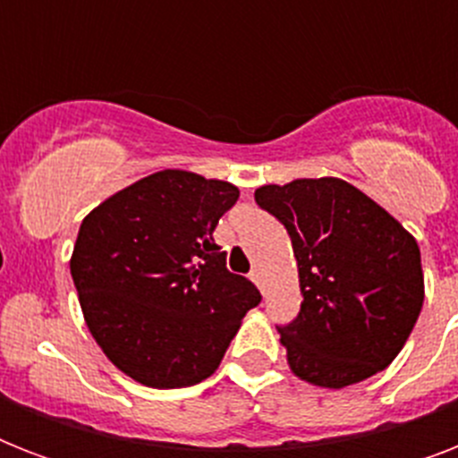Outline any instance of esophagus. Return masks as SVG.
<instances>
[{
    "label": "esophagus",
    "mask_w": 458,
    "mask_h": 458,
    "mask_svg": "<svg viewBox=\"0 0 458 458\" xmlns=\"http://www.w3.org/2000/svg\"><path fill=\"white\" fill-rule=\"evenodd\" d=\"M250 278L254 280V285H257L259 290H264V273L259 271V268H254V271L250 273Z\"/></svg>",
    "instance_id": "esophagus-1"
}]
</instances>
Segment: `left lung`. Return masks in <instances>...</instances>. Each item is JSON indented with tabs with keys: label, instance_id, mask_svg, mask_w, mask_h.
Returning <instances> with one entry per match:
<instances>
[{
	"label": "left lung",
	"instance_id": "left-lung-1",
	"mask_svg": "<svg viewBox=\"0 0 458 458\" xmlns=\"http://www.w3.org/2000/svg\"><path fill=\"white\" fill-rule=\"evenodd\" d=\"M287 228L304 294L278 327L306 383L340 390L387 369L419 320L426 287L413 235L340 178H300L254 192Z\"/></svg>",
	"mask_w": 458,
	"mask_h": 458
}]
</instances>
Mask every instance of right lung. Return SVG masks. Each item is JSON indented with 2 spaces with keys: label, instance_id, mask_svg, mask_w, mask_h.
Here are the masks:
<instances>
[{
  "label": "right lung",
  "instance_id": "obj_1",
  "mask_svg": "<svg viewBox=\"0 0 458 458\" xmlns=\"http://www.w3.org/2000/svg\"><path fill=\"white\" fill-rule=\"evenodd\" d=\"M237 197L233 182L165 168L82 218L71 257L82 316L132 380L173 390L214 376L244 313L261 301L214 242Z\"/></svg>",
  "mask_w": 458,
  "mask_h": 458
}]
</instances>
